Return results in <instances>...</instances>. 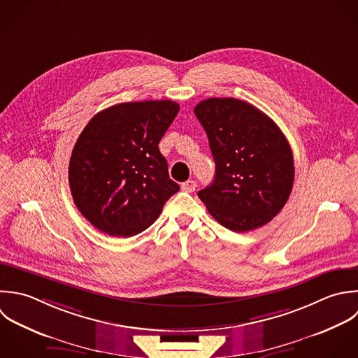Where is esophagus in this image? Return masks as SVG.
Listing matches in <instances>:
<instances>
[{
  "instance_id": "1",
  "label": "esophagus",
  "mask_w": 358,
  "mask_h": 358,
  "mask_svg": "<svg viewBox=\"0 0 358 358\" xmlns=\"http://www.w3.org/2000/svg\"><path fill=\"white\" fill-rule=\"evenodd\" d=\"M195 188H196V182L194 180H188L181 184V189L185 192H194Z\"/></svg>"
}]
</instances>
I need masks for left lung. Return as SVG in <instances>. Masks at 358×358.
<instances>
[{
  "mask_svg": "<svg viewBox=\"0 0 358 358\" xmlns=\"http://www.w3.org/2000/svg\"><path fill=\"white\" fill-rule=\"evenodd\" d=\"M194 113L216 163L213 182L198 192L208 212L237 233L269 223L294 182L293 152L280 128L252 104L233 97L202 100Z\"/></svg>",
  "mask_w": 358,
  "mask_h": 358,
  "instance_id": "obj_1",
  "label": "left lung"
}]
</instances>
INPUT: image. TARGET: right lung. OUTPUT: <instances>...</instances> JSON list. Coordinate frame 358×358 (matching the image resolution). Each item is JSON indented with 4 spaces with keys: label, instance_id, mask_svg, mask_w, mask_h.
Here are the masks:
<instances>
[{
    "label": "right lung",
    "instance_id": "right-lung-1",
    "mask_svg": "<svg viewBox=\"0 0 358 358\" xmlns=\"http://www.w3.org/2000/svg\"><path fill=\"white\" fill-rule=\"evenodd\" d=\"M178 110L171 100L120 103L83 128L68 180L78 210L92 226L114 237L139 234L180 189L159 150Z\"/></svg>",
    "mask_w": 358,
    "mask_h": 358
}]
</instances>
